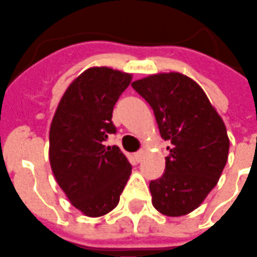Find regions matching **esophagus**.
<instances>
[{
  "label": "esophagus",
  "instance_id": "esophagus-1",
  "mask_svg": "<svg viewBox=\"0 0 257 257\" xmlns=\"http://www.w3.org/2000/svg\"><path fill=\"white\" fill-rule=\"evenodd\" d=\"M145 157H146V151H145V150H139L138 153L135 154V159H137V161H138V162L143 161V159H145Z\"/></svg>",
  "mask_w": 257,
  "mask_h": 257
}]
</instances>
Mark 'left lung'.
Returning a JSON list of instances; mask_svg holds the SVG:
<instances>
[{
    "label": "left lung",
    "instance_id": "left-lung-1",
    "mask_svg": "<svg viewBox=\"0 0 257 257\" xmlns=\"http://www.w3.org/2000/svg\"><path fill=\"white\" fill-rule=\"evenodd\" d=\"M131 86L153 107L161 137L170 143L164 174L150 182L153 206L166 216H183L204 202L224 170L225 124L202 87L184 74H153Z\"/></svg>",
    "mask_w": 257,
    "mask_h": 257
}]
</instances>
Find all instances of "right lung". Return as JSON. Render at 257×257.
Here are the masks:
<instances>
[{"mask_svg": "<svg viewBox=\"0 0 257 257\" xmlns=\"http://www.w3.org/2000/svg\"><path fill=\"white\" fill-rule=\"evenodd\" d=\"M133 75L94 66L67 87L49 133V159L57 183L85 216H103L118 206L131 164L116 146H106L116 131L112 110Z\"/></svg>", "mask_w": 257, "mask_h": 257, "instance_id": "right-lung-1", "label": "right lung"}]
</instances>
